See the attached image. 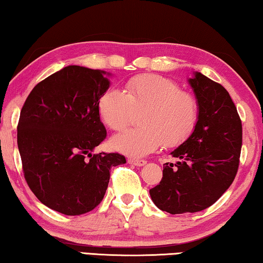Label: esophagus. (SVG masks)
<instances>
[{
	"label": "esophagus",
	"mask_w": 263,
	"mask_h": 263,
	"mask_svg": "<svg viewBox=\"0 0 263 263\" xmlns=\"http://www.w3.org/2000/svg\"><path fill=\"white\" fill-rule=\"evenodd\" d=\"M128 162L134 164V165H137V167H142V165H144L145 163H147V161L145 160H141V159H128Z\"/></svg>",
	"instance_id": "34e87169"
}]
</instances>
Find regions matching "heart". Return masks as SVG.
<instances>
[{
	"label": "heart",
	"instance_id": "b5f03b06",
	"mask_svg": "<svg viewBox=\"0 0 263 263\" xmlns=\"http://www.w3.org/2000/svg\"><path fill=\"white\" fill-rule=\"evenodd\" d=\"M142 111L139 123L115 136L111 144L128 155L142 156L161 144L173 148L185 142L199 121V102L191 92L181 90L173 80L154 74L129 79L123 91L108 88L98 102L100 119L114 132L130 123L134 111Z\"/></svg>",
	"mask_w": 263,
	"mask_h": 263
}]
</instances>
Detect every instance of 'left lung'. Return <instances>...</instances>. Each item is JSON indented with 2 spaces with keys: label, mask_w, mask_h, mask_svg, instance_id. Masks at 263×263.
Masks as SVG:
<instances>
[{
  "label": "left lung",
  "mask_w": 263,
  "mask_h": 263,
  "mask_svg": "<svg viewBox=\"0 0 263 263\" xmlns=\"http://www.w3.org/2000/svg\"><path fill=\"white\" fill-rule=\"evenodd\" d=\"M199 102V121L191 137L172 153L162 179L149 191L156 207L169 214L211 207L235 179L242 147V123L223 86L196 72L189 80Z\"/></svg>",
  "instance_id": "8db88e82"
}]
</instances>
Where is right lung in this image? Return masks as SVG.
<instances>
[{"instance_id": "1", "label": "right lung", "mask_w": 263, "mask_h": 263, "mask_svg": "<svg viewBox=\"0 0 263 263\" xmlns=\"http://www.w3.org/2000/svg\"><path fill=\"white\" fill-rule=\"evenodd\" d=\"M106 72L63 68L39 82L20 114L17 145L23 175L44 205L64 215L98 207L110 168L126 163L119 153L91 154L107 137L98 102L109 88Z\"/></svg>"}]
</instances>
